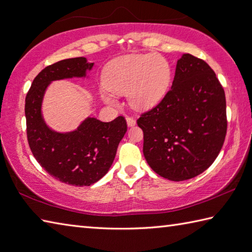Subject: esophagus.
Returning <instances> with one entry per match:
<instances>
[{
    "label": "esophagus",
    "instance_id": "1",
    "mask_svg": "<svg viewBox=\"0 0 252 252\" xmlns=\"http://www.w3.org/2000/svg\"><path fill=\"white\" fill-rule=\"evenodd\" d=\"M126 125L127 126H134L136 125V120L132 117H126Z\"/></svg>",
    "mask_w": 252,
    "mask_h": 252
}]
</instances>
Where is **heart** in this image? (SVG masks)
<instances>
[{"label":"heart","mask_w":252,"mask_h":252,"mask_svg":"<svg viewBox=\"0 0 252 252\" xmlns=\"http://www.w3.org/2000/svg\"><path fill=\"white\" fill-rule=\"evenodd\" d=\"M103 84L111 93L127 94L130 105L140 111L156 107L168 94L172 70L169 62L161 55L127 54L119 56L105 66ZM105 103L114 105L116 101L107 92H101Z\"/></svg>","instance_id":"b5f03b06"}]
</instances>
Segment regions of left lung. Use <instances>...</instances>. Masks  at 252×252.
Returning a JSON list of instances; mask_svg holds the SVG:
<instances>
[{
	"mask_svg": "<svg viewBox=\"0 0 252 252\" xmlns=\"http://www.w3.org/2000/svg\"><path fill=\"white\" fill-rule=\"evenodd\" d=\"M143 153L155 172L170 181L199 175L215 161L225 140V93L208 63L190 54L176 63L171 90L137 120Z\"/></svg>",
	"mask_w": 252,
	"mask_h": 252,
	"instance_id": "8db88e82",
	"label": "left lung"
}]
</instances>
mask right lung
<instances>
[{
	"instance_id": "add662e5",
	"label": "right lung",
	"mask_w": 252,
	"mask_h": 252,
	"mask_svg": "<svg viewBox=\"0 0 252 252\" xmlns=\"http://www.w3.org/2000/svg\"><path fill=\"white\" fill-rule=\"evenodd\" d=\"M93 66L85 57L53 63L34 78L26 96L27 137L32 154L53 178L73 186H90L108 172L126 132V121L122 116L110 122L88 117L76 130L56 132L43 119L42 101L53 81L85 78Z\"/></svg>"
}]
</instances>
